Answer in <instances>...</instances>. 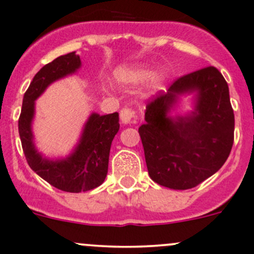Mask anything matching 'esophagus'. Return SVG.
Instances as JSON below:
<instances>
[{"label": "esophagus", "instance_id": "esophagus-1", "mask_svg": "<svg viewBox=\"0 0 254 254\" xmlns=\"http://www.w3.org/2000/svg\"><path fill=\"white\" fill-rule=\"evenodd\" d=\"M120 119L124 124L127 123H134L135 122V111L130 107H124V108L120 111Z\"/></svg>", "mask_w": 254, "mask_h": 254}]
</instances>
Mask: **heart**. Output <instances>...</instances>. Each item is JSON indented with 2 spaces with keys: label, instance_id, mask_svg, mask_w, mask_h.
I'll list each match as a JSON object with an SVG mask.
<instances>
[{
  "label": "heart",
  "instance_id": "1",
  "mask_svg": "<svg viewBox=\"0 0 254 254\" xmlns=\"http://www.w3.org/2000/svg\"><path fill=\"white\" fill-rule=\"evenodd\" d=\"M120 76L123 78L127 79V81H131V82H142L146 81L148 77L151 76V71L148 68H141V67H137V68H129V70H124L120 72ZM158 81V78L156 79Z\"/></svg>",
  "mask_w": 254,
  "mask_h": 254
}]
</instances>
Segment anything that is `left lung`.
<instances>
[{
  "instance_id": "left-lung-1",
  "label": "left lung",
  "mask_w": 254,
  "mask_h": 254,
  "mask_svg": "<svg viewBox=\"0 0 254 254\" xmlns=\"http://www.w3.org/2000/svg\"><path fill=\"white\" fill-rule=\"evenodd\" d=\"M198 91L196 112L175 121L167 113L182 93ZM146 123L139 127L151 179L186 190L222 167L234 145L235 115L229 86L214 66L178 77L167 92L146 104Z\"/></svg>"
}]
</instances>
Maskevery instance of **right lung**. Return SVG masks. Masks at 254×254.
Returning <instances> with one entry per match:
<instances>
[{
  "instance_id": "1",
  "label": "right lung",
  "mask_w": 254,
  "mask_h": 254,
  "mask_svg": "<svg viewBox=\"0 0 254 254\" xmlns=\"http://www.w3.org/2000/svg\"><path fill=\"white\" fill-rule=\"evenodd\" d=\"M79 66L81 60L75 53L59 56L43 66L25 91L18 119L20 142L29 167L49 184L68 193L91 190L103 183L108 173L112 141L119 130L118 112L107 115L93 113L84 127L81 141L70 157L50 161L37 152L30 129L34 101L51 82L73 73Z\"/></svg>"
}]
</instances>
